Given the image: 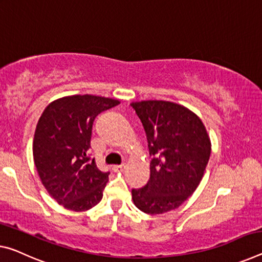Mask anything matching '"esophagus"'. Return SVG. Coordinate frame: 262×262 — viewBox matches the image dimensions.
Masks as SVG:
<instances>
[{
    "label": "esophagus",
    "instance_id": "1",
    "mask_svg": "<svg viewBox=\"0 0 262 262\" xmlns=\"http://www.w3.org/2000/svg\"><path fill=\"white\" fill-rule=\"evenodd\" d=\"M113 171L114 172H120V171H122V170L124 169V165L123 164H120V165H113Z\"/></svg>",
    "mask_w": 262,
    "mask_h": 262
}]
</instances>
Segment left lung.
Wrapping results in <instances>:
<instances>
[{
    "mask_svg": "<svg viewBox=\"0 0 262 262\" xmlns=\"http://www.w3.org/2000/svg\"><path fill=\"white\" fill-rule=\"evenodd\" d=\"M146 130L150 178L132 198L142 212L177 209L194 192L210 159L211 141L202 120L186 107L164 100L132 102Z\"/></svg>",
    "mask_w": 262,
    "mask_h": 262,
    "instance_id": "1",
    "label": "left lung"
}]
</instances>
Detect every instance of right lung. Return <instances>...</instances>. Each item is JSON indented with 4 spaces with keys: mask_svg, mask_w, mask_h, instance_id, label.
<instances>
[{
    "mask_svg": "<svg viewBox=\"0 0 262 262\" xmlns=\"http://www.w3.org/2000/svg\"><path fill=\"white\" fill-rule=\"evenodd\" d=\"M98 95H69L49 103L35 130L32 152L39 178L58 204L81 212L102 199L110 172L91 160L94 119L119 105Z\"/></svg>",
    "mask_w": 262,
    "mask_h": 262,
    "instance_id": "1",
    "label": "right lung"
}]
</instances>
